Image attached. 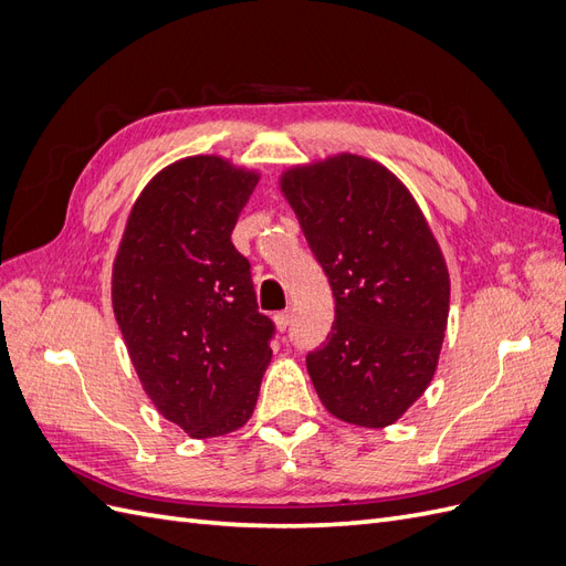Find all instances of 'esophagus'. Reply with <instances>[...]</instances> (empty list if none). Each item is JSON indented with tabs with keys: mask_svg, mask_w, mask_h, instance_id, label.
I'll return each mask as SVG.
<instances>
[{
	"mask_svg": "<svg viewBox=\"0 0 566 566\" xmlns=\"http://www.w3.org/2000/svg\"><path fill=\"white\" fill-rule=\"evenodd\" d=\"M273 323H276V328L281 333H285L290 328V323H293V312L285 310V312H279L276 316H273Z\"/></svg>",
	"mask_w": 566,
	"mask_h": 566,
	"instance_id": "1",
	"label": "esophagus"
}]
</instances>
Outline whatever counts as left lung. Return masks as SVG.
<instances>
[{
	"instance_id": "left-lung-1",
	"label": "left lung",
	"mask_w": 566,
	"mask_h": 566,
	"mask_svg": "<svg viewBox=\"0 0 566 566\" xmlns=\"http://www.w3.org/2000/svg\"><path fill=\"white\" fill-rule=\"evenodd\" d=\"M333 287L335 321L306 370L321 403L358 427H387L432 382L451 281L408 188L380 163L339 153L281 177Z\"/></svg>"
}]
</instances>
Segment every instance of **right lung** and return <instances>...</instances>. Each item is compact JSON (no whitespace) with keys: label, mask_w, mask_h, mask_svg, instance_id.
<instances>
[{"label":"right lung","mask_w":566,"mask_h":566,"mask_svg":"<svg viewBox=\"0 0 566 566\" xmlns=\"http://www.w3.org/2000/svg\"><path fill=\"white\" fill-rule=\"evenodd\" d=\"M260 175L217 156L177 160L136 198L113 262V312L158 413L193 439L243 427L276 333L231 243Z\"/></svg>","instance_id":"add662e5"}]
</instances>
